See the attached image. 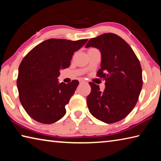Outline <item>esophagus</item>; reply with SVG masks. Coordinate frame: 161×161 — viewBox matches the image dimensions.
<instances>
[{"mask_svg": "<svg viewBox=\"0 0 161 161\" xmlns=\"http://www.w3.org/2000/svg\"><path fill=\"white\" fill-rule=\"evenodd\" d=\"M80 82L81 84H86V83H87L86 81L85 80H81L80 81Z\"/></svg>", "mask_w": 161, "mask_h": 161, "instance_id": "esophagus-1", "label": "esophagus"}]
</instances>
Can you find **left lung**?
<instances>
[{
	"label": "left lung",
	"mask_w": 161,
	"mask_h": 161,
	"mask_svg": "<svg viewBox=\"0 0 161 161\" xmlns=\"http://www.w3.org/2000/svg\"><path fill=\"white\" fill-rule=\"evenodd\" d=\"M99 49L102 54L97 76L105 80V89L89 83L91 93L86 97L92 116L104 123L112 124L126 117L138 102L143 86L140 62L130 45L114 33L92 38L86 47Z\"/></svg>",
	"instance_id": "8db88e82"
}]
</instances>
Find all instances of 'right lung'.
<instances>
[{"label": "right lung", "instance_id": "1", "mask_svg": "<svg viewBox=\"0 0 161 161\" xmlns=\"http://www.w3.org/2000/svg\"><path fill=\"white\" fill-rule=\"evenodd\" d=\"M87 40L52 38L37 45L22 60L17 80L19 99L32 119L51 124L66 114L65 106L79 81L59 83V70L69 67L75 52Z\"/></svg>", "mask_w": 161, "mask_h": 161}]
</instances>
